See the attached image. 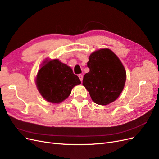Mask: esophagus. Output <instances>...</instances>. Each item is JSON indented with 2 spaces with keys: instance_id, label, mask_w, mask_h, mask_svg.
<instances>
[{
  "instance_id": "esophagus-1",
  "label": "esophagus",
  "mask_w": 159,
  "mask_h": 159,
  "mask_svg": "<svg viewBox=\"0 0 159 159\" xmlns=\"http://www.w3.org/2000/svg\"><path fill=\"white\" fill-rule=\"evenodd\" d=\"M78 77H79V78H80V81H82V80H83V75H81V74H80V75H78Z\"/></svg>"
}]
</instances>
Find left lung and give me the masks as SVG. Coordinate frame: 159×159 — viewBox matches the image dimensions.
Returning <instances> with one entry per match:
<instances>
[{
    "label": "left lung",
    "mask_w": 159,
    "mask_h": 159,
    "mask_svg": "<svg viewBox=\"0 0 159 159\" xmlns=\"http://www.w3.org/2000/svg\"><path fill=\"white\" fill-rule=\"evenodd\" d=\"M88 67L83 85L93 102L106 105L116 100L126 81V71L119 57L108 48L100 49L91 54Z\"/></svg>",
    "instance_id": "1"
}]
</instances>
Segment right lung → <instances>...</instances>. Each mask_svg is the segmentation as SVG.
Returning <instances> with one entry per match:
<instances>
[{
	"instance_id": "right-lung-1",
	"label": "right lung",
	"mask_w": 159,
	"mask_h": 159,
	"mask_svg": "<svg viewBox=\"0 0 159 159\" xmlns=\"http://www.w3.org/2000/svg\"><path fill=\"white\" fill-rule=\"evenodd\" d=\"M81 84L80 80L68 65L58 59L46 60L38 71L36 84L47 102L59 103L70 95L72 88Z\"/></svg>"
}]
</instances>
